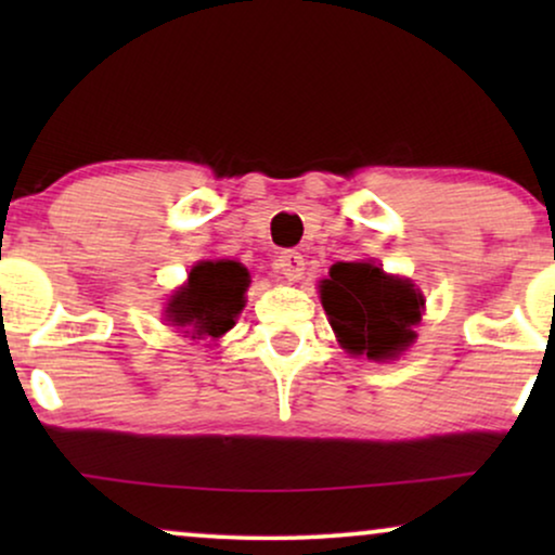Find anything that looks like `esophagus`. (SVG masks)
I'll return each instance as SVG.
<instances>
[{
  "mask_svg": "<svg viewBox=\"0 0 555 555\" xmlns=\"http://www.w3.org/2000/svg\"><path fill=\"white\" fill-rule=\"evenodd\" d=\"M278 270L295 283V280H300L302 270H306V262H302L300 253H295V249H285V253L278 255Z\"/></svg>",
  "mask_w": 555,
  "mask_h": 555,
  "instance_id": "1",
  "label": "esophagus"
}]
</instances>
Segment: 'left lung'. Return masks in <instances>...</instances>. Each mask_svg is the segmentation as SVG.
<instances>
[{
  "mask_svg": "<svg viewBox=\"0 0 555 555\" xmlns=\"http://www.w3.org/2000/svg\"><path fill=\"white\" fill-rule=\"evenodd\" d=\"M321 302L338 344L353 356L393 361L414 344L424 295L412 280L386 275L374 262H336L321 280Z\"/></svg>",
  "mask_w": 555,
  "mask_h": 555,
  "instance_id": "8db88e82",
  "label": "left lung"
}]
</instances>
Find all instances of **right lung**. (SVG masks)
<instances>
[{
	"instance_id": "right-lung-1",
	"label": "right lung",
	"mask_w": 555,
	"mask_h": 555,
	"mask_svg": "<svg viewBox=\"0 0 555 555\" xmlns=\"http://www.w3.org/2000/svg\"><path fill=\"white\" fill-rule=\"evenodd\" d=\"M249 272L234 260L196 262L189 280L171 295L166 308L169 325L184 328L192 338H219L245 308Z\"/></svg>"
}]
</instances>
